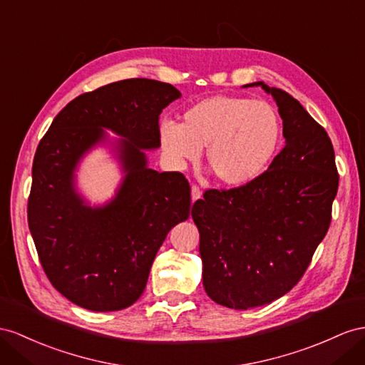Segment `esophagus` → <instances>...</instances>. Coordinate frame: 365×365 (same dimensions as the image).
Listing matches in <instances>:
<instances>
[{
    "label": "esophagus",
    "instance_id": "34e87169",
    "mask_svg": "<svg viewBox=\"0 0 365 365\" xmlns=\"http://www.w3.org/2000/svg\"><path fill=\"white\" fill-rule=\"evenodd\" d=\"M202 197V191H200V188L197 185H192L191 186V199H192V202H195V200H199Z\"/></svg>",
    "mask_w": 365,
    "mask_h": 365
}]
</instances>
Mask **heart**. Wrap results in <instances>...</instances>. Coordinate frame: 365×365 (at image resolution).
<instances>
[{
	"label": "heart",
	"instance_id": "heart-1",
	"mask_svg": "<svg viewBox=\"0 0 365 365\" xmlns=\"http://www.w3.org/2000/svg\"><path fill=\"white\" fill-rule=\"evenodd\" d=\"M280 138L277 112L267 101L214 96L195 103L182 125L163 121L160 140L175 165L195 160L207 146L205 160L216 179L228 186L255 180L272 162Z\"/></svg>",
	"mask_w": 365,
	"mask_h": 365
}]
</instances>
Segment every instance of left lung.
I'll return each mask as SVG.
<instances>
[{"mask_svg": "<svg viewBox=\"0 0 365 365\" xmlns=\"http://www.w3.org/2000/svg\"><path fill=\"white\" fill-rule=\"evenodd\" d=\"M255 85L276 100L285 146L255 180L207 190L191 211L205 292L235 310L273 302L301 280L329 231L339 185L325 129L288 92Z\"/></svg>", "mask_w": 365, "mask_h": 365, "instance_id": "left-lung-1", "label": "left lung"}]
</instances>
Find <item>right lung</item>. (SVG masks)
Segmentation results:
<instances>
[{"mask_svg":"<svg viewBox=\"0 0 365 365\" xmlns=\"http://www.w3.org/2000/svg\"><path fill=\"white\" fill-rule=\"evenodd\" d=\"M180 97L170 83L129 78L81 93L53 118L32 165L27 222L46 276L86 310L117 312L145 292L166 235L190 217L191 186L182 173L146 166L143 149L160 146L162 110ZM110 128L127 173L116 199L86 207L73 170Z\"/></svg>","mask_w":365,"mask_h":365,"instance_id":"1","label":"right lung"}]
</instances>
